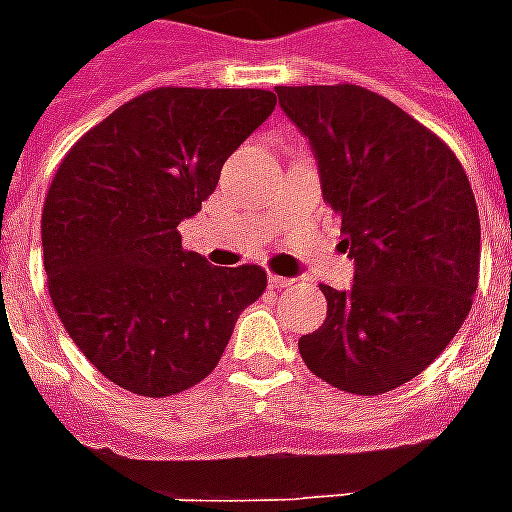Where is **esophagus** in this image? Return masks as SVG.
Instances as JSON below:
<instances>
[{"label": "esophagus", "mask_w": 512, "mask_h": 512, "mask_svg": "<svg viewBox=\"0 0 512 512\" xmlns=\"http://www.w3.org/2000/svg\"><path fill=\"white\" fill-rule=\"evenodd\" d=\"M268 282H271V288H277V290L290 288V285H293V279H288V277H277V274H271V277H268Z\"/></svg>", "instance_id": "esophagus-1"}]
</instances>
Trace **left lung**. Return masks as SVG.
Here are the masks:
<instances>
[{"label": "left lung", "instance_id": "8db88e82", "mask_svg": "<svg viewBox=\"0 0 512 512\" xmlns=\"http://www.w3.org/2000/svg\"><path fill=\"white\" fill-rule=\"evenodd\" d=\"M310 136L323 197L343 222L354 288L321 285L326 321L304 334L312 373L351 395H384L450 345L480 279V213L447 142L359 84L277 87Z\"/></svg>", "mask_w": 512, "mask_h": 512}]
</instances>
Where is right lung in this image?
<instances>
[{
  "mask_svg": "<svg viewBox=\"0 0 512 512\" xmlns=\"http://www.w3.org/2000/svg\"><path fill=\"white\" fill-rule=\"evenodd\" d=\"M277 106L271 90L156 87L117 106L65 153L43 202L49 296L98 373L169 397L219 365L238 315L268 285L180 244L233 150Z\"/></svg>",
  "mask_w": 512,
  "mask_h": 512,
  "instance_id": "right-lung-1",
  "label": "right lung"
}]
</instances>
